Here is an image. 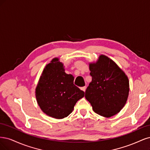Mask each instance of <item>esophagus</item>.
I'll list each match as a JSON object with an SVG mask.
<instances>
[{"label": "esophagus", "instance_id": "34e87169", "mask_svg": "<svg viewBox=\"0 0 150 150\" xmlns=\"http://www.w3.org/2000/svg\"><path fill=\"white\" fill-rule=\"evenodd\" d=\"M80 89H81L82 91H85V90H86V86H83V87H81V88H80Z\"/></svg>", "mask_w": 150, "mask_h": 150}]
</instances>
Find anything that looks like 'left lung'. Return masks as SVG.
Wrapping results in <instances>:
<instances>
[{
	"instance_id": "1",
	"label": "left lung",
	"mask_w": 150,
	"mask_h": 150,
	"mask_svg": "<svg viewBox=\"0 0 150 150\" xmlns=\"http://www.w3.org/2000/svg\"><path fill=\"white\" fill-rule=\"evenodd\" d=\"M91 82L85 91V98L94 112L105 117L118 113L126 103L129 81L115 63L100 55L96 64H90Z\"/></svg>"
}]
</instances>
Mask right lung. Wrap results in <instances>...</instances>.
<instances>
[{"label": "right lung", "instance_id": "right-lung-1", "mask_svg": "<svg viewBox=\"0 0 150 150\" xmlns=\"http://www.w3.org/2000/svg\"><path fill=\"white\" fill-rule=\"evenodd\" d=\"M74 77L67 74L58 59L47 65L36 88L35 95L41 110L47 115L60 119L69 115L84 91L74 84Z\"/></svg>", "mask_w": 150, "mask_h": 150}]
</instances>
